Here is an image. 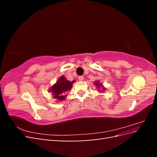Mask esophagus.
<instances>
[{
  "label": "esophagus",
  "instance_id": "34e87169",
  "mask_svg": "<svg viewBox=\"0 0 157 157\" xmlns=\"http://www.w3.org/2000/svg\"><path fill=\"white\" fill-rule=\"evenodd\" d=\"M78 80H80V81H82V80H84V77H83V76H79V77H78Z\"/></svg>",
  "mask_w": 157,
  "mask_h": 157
}]
</instances>
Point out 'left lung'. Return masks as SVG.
<instances>
[{"mask_svg":"<svg viewBox=\"0 0 157 157\" xmlns=\"http://www.w3.org/2000/svg\"><path fill=\"white\" fill-rule=\"evenodd\" d=\"M95 84L96 85V86H98V88H99V86H101V85H102V84H99V82H95Z\"/></svg>","mask_w":157,"mask_h":157,"instance_id":"1","label":"left lung"}]
</instances>
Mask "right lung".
Wrapping results in <instances>:
<instances>
[{
	"instance_id": "obj_1",
	"label": "right lung",
	"mask_w": 157,
	"mask_h": 157,
	"mask_svg": "<svg viewBox=\"0 0 157 157\" xmlns=\"http://www.w3.org/2000/svg\"><path fill=\"white\" fill-rule=\"evenodd\" d=\"M75 81L73 80L70 82L66 80L64 77H61L57 81L56 84L54 85L50 89V92L53 94L54 98L58 100L62 101L67 96V92L72 88L73 83Z\"/></svg>"
}]
</instances>
